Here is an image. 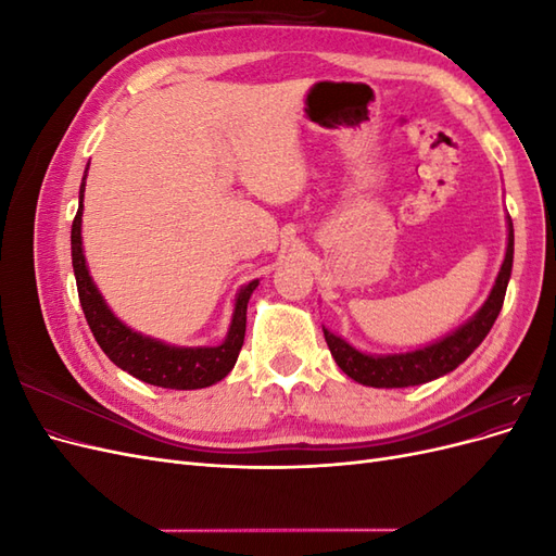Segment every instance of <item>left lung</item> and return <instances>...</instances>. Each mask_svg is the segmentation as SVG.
Listing matches in <instances>:
<instances>
[{"label": "left lung", "mask_w": 556, "mask_h": 556, "mask_svg": "<svg viewBox=\"0 0 556 556\" xmlns=\"http://www.w3.org/2000/svg\"><path fill=\"white\" fill-rule=\"evenodd\" d=\"M508 225V245L506 257L498 268V276L492 285V292L486 296L484 304L470 315L464 325L450 331L443 339L433 341L425 348L408 350V352H392V355H371V352H362L355 345H350L339 333H333L323 327L325 341L331 350V357L339 364L341 371L359 384L366 387H384V390H394V387H413L431 382L450 371H454L466 357H470L494 327L496 317L501 313L503 299H506L508 280L513 274V252H515V233L513 220L506 215Z\"/></svg>", "instance_id": "obj_1"}]
</instances>
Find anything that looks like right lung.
I'll return each mask as SVG.
<instances>
[{"mask_svg":"<svg viewBox=\"0 0 556 556\" xmlns=\"http://www.w3.org/2000/svg\"><path fill=\"white\" fill-rule=\"evenodd\" d=\"M90 166V164H88ZM86 166V176H88ZM86 176L78 190V213L72 225V264L76 276V288L83 313L94 339L106 352V357L148 384L164 387V390H204L227 378V374L239 359V352L245 339V313L252 292L257 290L260 280H250L233 299V313L223 343L217 345H172L153 336L134 331L121 317L109 308L106 299L94 285L90 268L83 252V197H86Z\"/></svg>","mask_w":556,"mask_h":556,"instance_id":"right-lung-1","label":"right lung"}]
</instances>
